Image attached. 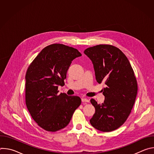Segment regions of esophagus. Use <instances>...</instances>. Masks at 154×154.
<instances>
[{
	"label": "esophagus",
	"instance_id": "obj_1",
	"mask_svg": "<svg viewBox=\"0 0 154 154\" xmlns=\"http://www.w3.org/2000/svg\"><path fill=\"white\" fill-rule=\"evenodd\" d=\"M82 102H89V100L86 98H82Z\"/></svg>",
	"mask_w": 154,
	"mask_h": 154
}]
</instances>
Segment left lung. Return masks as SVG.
<instances>
[{"label":"left lung","mask_w":154,"mask_h":154,"mask_svg":"<svg viewBox=\"0 0 154 154\" xmlns=\"http://www.w3.org/2000/svg\"><path fill=\"white\" fill-rule=\"evenodd\" d=\"M84 54L93 62L96 81L106 85L103 103L90 100L96 111L90 122L100 131H112L125 122L135 103L138 85L134 71L125 54L115 46L99 45L87 48Z\"/></svg>","instance_id":"obj_1"}]
</instances>
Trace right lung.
I'll list each match as a JSON object with an SVG mask.
<instances>
[{"label": "right lung", "instance_id": "add662e5", "mask_svg": "<svg viewBox=\"0 0 154 154\" xmlns=\"http://www.w3.org/2000/svg\"><path fill=\"white\" fill-rule=\"evenodd\" d=\"M82 54L72 47L53 44L33 60L26 75V103L33 120L42 128L57 131L66 127L81 104L78 96L58 94L72 61Z\"/></svg>", "mask_w": 154, "mask_h": 154}]
</instances>
